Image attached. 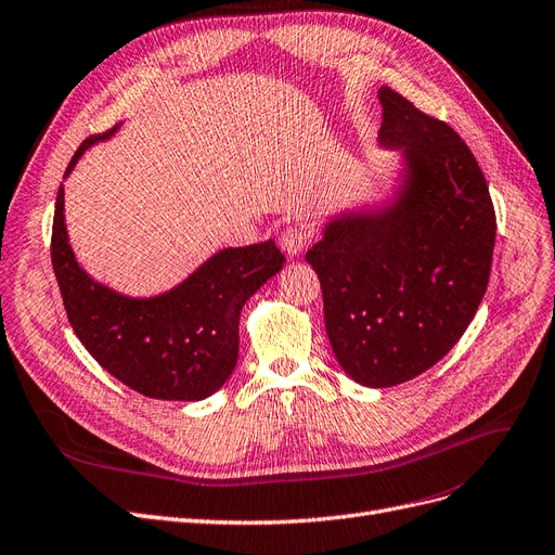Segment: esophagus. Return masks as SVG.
I'll use <instances>...</instances> for the list:
<instances>
[{"label": "esophagus", "instance_id": "esophagus-1", "mask_svg": "<svg viewBox=\"0 0 555 555\" xmlns=\"http://www.w3.org/2000/svg\"><path fill=\"white\" fill-rule=\"evenodd\" d=\"M309 242L311 237L306 233V229H301V225H288V229L281 233V246L291 256H299L306 246H309Z\"/></svg>", "mask_w": 555, "mask_h": 555}]
</instances>
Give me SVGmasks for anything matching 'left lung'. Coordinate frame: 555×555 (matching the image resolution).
I'll return each instance as SVG.
<instances>
[{
  "label": "left lung",
  "instance_id": "1",
  "mask_svg": "<svg viewBox=\"0 0 555 555\" xmlns=\"http://www.w3.org/2000/svg\"><path fill=\"white\" fill-rule=\"evenodd\" d=\"M379 141L402 149L412 180L396 208L330 223L306 254L326 336L363 386H396L443 359L485 297L496 212L480 164L448 122L391 87L377 91Z\"/></svg>",
  "mask_w": 555,
  "mask_h": 555
}]
</instances>
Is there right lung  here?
<instances>
[{
    "label": "right lung",
    "mask_w": 555,
    "mask_h": 555,
    "mask_svg": "<svg viewBox=\"0 0 555 555\" xmlns=\"http://www.w3.org/2000/svg\"><path fill=\"white\" fill-rule=\"evenodd\" d=\"M75 151L66 173L91 143ZM52 267L73 332L89 354L132 391L155 400H203L231 377L240 350V311L285 258L260 242L223 249L176 291L153 299H128L93 283L77 264L64 223V188L56 192Z\"/></svg>",
    "instance_id": "right-lung-1"
}]
</instances>
